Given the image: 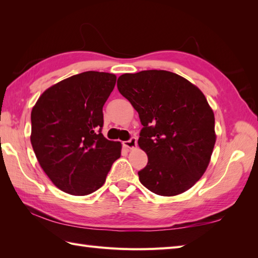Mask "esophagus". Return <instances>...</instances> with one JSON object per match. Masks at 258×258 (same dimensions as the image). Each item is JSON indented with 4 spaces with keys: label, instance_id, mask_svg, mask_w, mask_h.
Here are the masks:
<instances>
[{
    "label": "esophagus",
    "instance_id": "esophagus-1",
    "mask_svg": "<svg viewBox=\"0 0 258 258\" xmlns=\"http://www.w3.org/2000/svg\"><path fill=\"white\" fill-rule=\"evenodd\" d=\"M124 146L127 147V149H130V150L135 149V147L138 146V139H136V138H131L128 141H125L124 142Z\"/></svg>",
    "mask_w": 258,
    "mask_h": 258
}]
</instances>
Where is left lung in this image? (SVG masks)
<instances>
[{"mask_svg":"<svg viewBox=\"0 0 258 258\" xmlns=\"http://www.w3.org/2000/svg\"><path fill=\"white\" fill-rule=\"evenodd\" d=\"M117 89L143 125L139 145L149 162L139 172L140 182L162 196L189 189L205 173L216 141L215 118L204 94L163 70L120 75Z\"/></svg>","mask_w":258,"mask_h":258,"instance_id":"1","label":"left lung"}]
</instances>
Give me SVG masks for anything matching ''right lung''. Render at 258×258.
I'll use <instances>...</instances> for the list:
<instances>
[{
    "label": "right lung",
    "instance_id": "right-lung-1",
    "mask_svg": "<svg viewBox=\"0 0 258 258\" xmlns=\"http://www.w3.org/2000/svg\"><path fill=\"white\" fill-rule=\"evenodd\" d=\"M116 76L87 71L47 89L32 109L31 143L43 171L71 195H89L105 183L120 156L119 142L102 134L103 106Z\"/></svg>",
    "mask_w": 258,
    "mask_h": 258
}]
</instances>
